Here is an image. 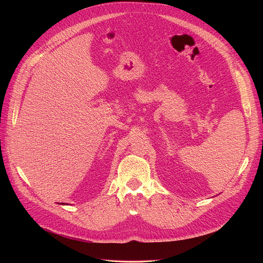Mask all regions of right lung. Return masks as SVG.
Instances as JSON below:
<instances>
[{
  "label": "right lung",
  "instance_id": "1",
  "mask_svg": "<svg viewBox=\"0 0 263 263\" xmlns=\"http://www.w3.org/2000/svg\"><path fill=\"white\" fill-rule=\"evenodd\" d=\"M61 204H67V203H64V202H62V203H61Z\"/></svg>",
  "mask_w": 263,
  "mask_h": 263
}]
</instances>
